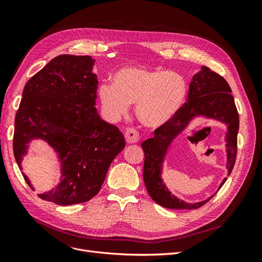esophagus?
Returning a JSON list of instances; mask_svg holds the SVG:
<instances>
[{"label":"esophagus","mask_w":262,"mask_h":262,"mask_svg":"<svg viewBox=\"0 0 262 262\" xmlns=\"http://www.w3.org/2000/svg\"><path fill=\"white\" fill-rule=\"evenodd\" d=\"M124 138H125V141L128 142L129 144L137 143V142H139V140H140L139 132L136 129H133V128H128V129L125 130Z\"/></svg>","instance_id":"1"}]
</instances>
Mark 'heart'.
<instances>
[{
  "mask_svg": "<svg viewBox=\"0 0 262 262\" xmlns=\"http://www.w3.org/2000/svg\"><path fill=\"white\" fill-rule=\"evenodd\" d=\"M101 105L113 117L128 114L136 104V115L146 128L158 129L173 119L187 97L185 78L172 71L142 66L124 67L113 76V85L101 84Z\"/></svg>",
  "mask_w": 262,
  "mask_h": 262,
  "instance_id": "obj_1",
  "label": "heart"
}]
</instances>
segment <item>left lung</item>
I'll return each instance as SVG.
<instances>
[{
  "label": "left lung",
  "instance_id": "1",
  "mask_svg": "<svg viewBox=\"0 0 262 262\" xmlns=\"http://www.w3.org/2000/svg\"><path fill=\"white\" fill-rule=\"evenodd\" d=\"M232 90L224 77L202 67L199 73L193 75L190 82L188 100L178 114L167 124L154 131V137L142 142L144 150L143 178L149 196L167 209L192 210L202 207L209 199L201 202H185L173 195L164 184L162 178L163 163L167 150L180 133L196 117L214 119L227 124L225 137L228 175L232 172L237 155V134L239 129V116L237 113ZM226 177L221 182L219 190L224 185Z\"/></svg>",
  "mask_w": 262,
  "mask_h": 262
}]
</instances>
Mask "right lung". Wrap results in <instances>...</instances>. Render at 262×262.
Returning <instances> with one entry per match:
<instances>
[{
	"label": "right lung",
	"instance_id": "add662e5",
	"mask_svg": "<svg viewBox=\"0 0 262 262\" xmlns=\"http://www.w3.org/2000/svg\"><path fill=\"white\" fill-rule=\"evenodd\" d=\"M94 62L90 55L52 59L26 83L15 117L13 150L19 169L31 140H43L58 153L59 185L38 195L59 205L83 203L96 195L110 164L125 146L123 134L95 108L98 81Z\"/></svg>",
	"mask_w": 262,
	"mask_h": 262
}]
</instances>
